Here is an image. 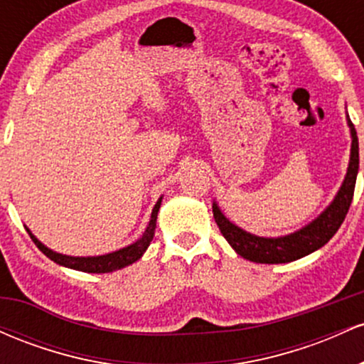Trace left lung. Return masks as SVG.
<instances>
[{
  "label": "left lung",
  "mask_w": 364,
  "mask_h": 364,
  "mask_svg": "<svg viewBox=\"0 0 364 364\" xmlns=\"http://www.w3.org/2000/svg\"><path fill=\"white\" fill-rule=\"evenodd\" d=\"M350 135H353V147H350V162L342 183L339 193L327 210L318 219L313 220L301 231L292 232L289 236L282 237H258L245 232L237 225L229 223L214 203V219L219 225L223 236L228 243L235 248V252L250 262L257 263H287L298 258L306 257L328 243L330 237L339 231L341 224L348 215L350 202H353L354 186H356V176L359 168V145L358 135L354 129L353 121L349 119Z\"/></svg>",
  "instance_id": "1"
}]
</instances>
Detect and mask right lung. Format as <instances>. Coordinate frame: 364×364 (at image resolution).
Wrapping results in <instances>:
<instances>
[{
	"instance_id": "right-lung-1",
	"label": "right lung",
	"mask_w": 364,
	"mask_h": 364,
	"mask_svg": "<svg viewBox=\"0 0 364 364\" xmlns=\"http://www.w3.org/2000/svg\"><path fill=\"white\" fill-rule=\"evenodd\" d=\"M159 207H161V200L156 203L154 207L152 215H150V223L147 231L144 232V236L140 237L136 243L127 246V248L118 250V252L109 253V255H102V257H66V255L56 253L53 250L46 248V246L37 241V237L32 235L31 231L27 229L28 236L32 237L37 248L43 252L46 257L51 258L53 262L60 263V265L68 267V269H75V270H82V272H90V274H106V272H112V270L123 269V267L129 265V263L136 262L139 258L144 255L145 250L149 248L150 241H152L154 232H156V223H157V212Z\"/></svg>"
}]
</instances>
